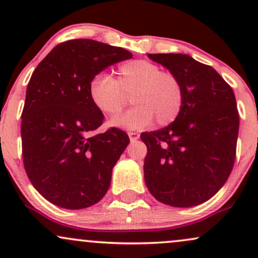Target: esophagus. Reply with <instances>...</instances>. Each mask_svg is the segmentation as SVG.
<instances>
[{
	"label": "esophagus",
	"mask_w": 258,
	"mask_h": 258,
	"mask_svg": "<svg viewBox=\"0 0 258 258\" xmlns=\"http://www.w3.org/2000/svg\"><path fill=\"white\" fill-rule=\"evenodd\" d=\"M128 137L133 142V141H137V139L139 138V135L137 132H128Z\"/></svg>",
	"instance_id": "34e87169"
}]
</instances>
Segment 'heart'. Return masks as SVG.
I'll return each instance as SVG.
<instances>
[{
    "instance_id": "b5f03b06",
    "label": "heart",
    "mask_w": 258,
    "mask_h": 258,
    "mask_svg": "<svg viewBox=\"0 0 258 258\" xmlns=\"http://www.w3.org/2000/svg\"><path fill=\"white\" fill-rule=\"evenodd\" d=\"M88 94L94 108L105 117L119 116L131 94L135 108L112 121V125L127 130L144 128L154 119L158 125L166 126L178 117L184 102L179 79L144 59L119 65L112 79L104 74L94 76Z\"/></svg>"
}]
</instances>
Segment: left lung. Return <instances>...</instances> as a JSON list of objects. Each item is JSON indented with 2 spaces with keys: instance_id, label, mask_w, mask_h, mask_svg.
<instances>
[{
  "instance_id": "left-lung-1",
  "label": "left lung",
  "mask_w": 258,
  "mask_h": 258,
  "mask_svg": "<svg viewBox=\"0 0 258 258\" xmlns=\"http://www.w3.org/2000/svg\"><path fill=\"white\" fill-rule=\"evenodd\" d=\"M148 57L179 79L184 102L172 123L141 135L148 149L144 180L166 205H199L220 190L233 170L239 132L235 96L214 68L189 55Z\"/></svg>"
}]
</instances>
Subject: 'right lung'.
Here are the masks:
<instances>
[{
    "label": "right lung",
    "mask_w": 258,
    "mask_h": 258,
    "mask_svg": "<svg viewBox=\"0 0 258 258\" xmlns=\"http://www.w3.org/2000/svg\"><path fill=\"white\" fill-rule=\"evenodd\" d=\"M132 58L121 47L88 38L57 44L32 73L22 112L25 172L44 199L63 209L90 207L104 197L127 133L110 127L88 94L92 79Z\"/></svg>",
    "instance_id": "add662e5"
}]
</instances>
